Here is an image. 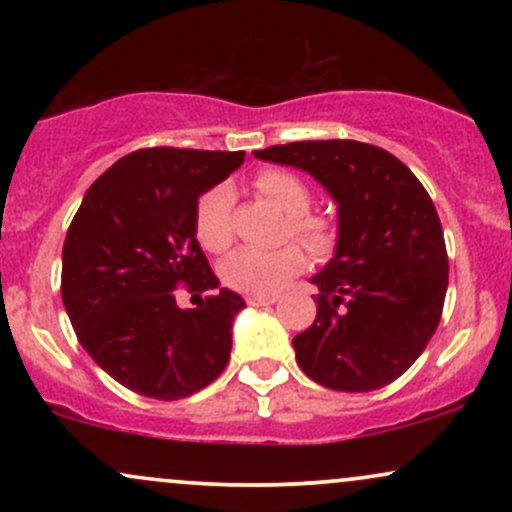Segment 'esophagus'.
<instances>
[{
  "label": "esophagus",
  "mask_w": 512,
  "mask_h": 512,
  "mask_svg": "<svg viewBox=\"0 0 512 512\" xmlns=\"http://www.w3.org/2000/svg\"><path fill=\"white\" fill-rule=\"evenodd\" d=\"M276 296H248V305H255V308H262V305H274Z\"/></svg>",
  "instance_id": "obj_1"
}]
</instances>
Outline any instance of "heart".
I'll list each match as a JSON object with an SVG mask.
<instances>
[{
    "label": "heart",
    "mask_w": 512,
    "mask_h": 512,
    "mask_svg": "<svg viewBox=\"0 0 512 512\" xmlns=\"http://www.w3.org/2000/svg\"><path fill=\"white\" fill-rule=\"evenodd\" d=\"M255 190L272 199L289 214V233L313 252L315 257H330L339 245V221L330 214L313 211V187L301 175L281 168H264L252 178ZM233 192L231 187L216 185L197 199L195 233L209 252H226L233 240L231 231ZM305 267L301 245L289 243L276 250H238L223 262L221 279L231 289L267 296L279 291Z\"/></svg>",
    "instance_id": "heart-1"
}]
</instances>
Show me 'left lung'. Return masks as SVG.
I'll use <instances>...</instances> for the list:
<instances>
[{"label":"left lung","instance_id":"8db88e82","mask_svg":"<svg viewBox=\"0 0 512 512\" xmlns=\"http://www.w3.org/2000/svg\"><path fill=\"white\" fill-rule=\"evenodd\" d=\"M255 156L308 170L339 204L337 255L313 276L315 322L293 337L298 366L337 392L390 385L424 354L448 291L443 226L426 187L390 151L354 139Z\"/></svg>","mask_w":512,"mask_h":512}]
</instances>
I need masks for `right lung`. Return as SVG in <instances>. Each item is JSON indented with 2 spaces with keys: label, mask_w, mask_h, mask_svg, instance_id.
Returning <instances> with one entry per match:
<instances>
[{
  "label": "right lung",
  "mask_w": 512,
  "mask_h": 512,
  "mask_svg": "<svg viewBox=\"0 0 512 512\" xmlns=\"http://www.w3.org/2000/svg\"><path fill=\"white\" fill-rule=\"evenodd\" d=\"M243 158L175 146L132 151L88 187L74 214L62 252L64 308L88 356L137 395L190 397L231 358V325L245 301L216 289L195 207ZM180 285L215 293L180 311Z\"/></svg>",
  "instance_id": "add662e5"
}]
</instances>
